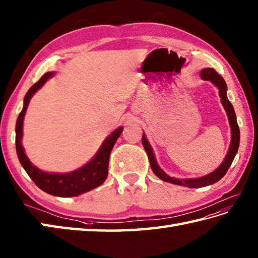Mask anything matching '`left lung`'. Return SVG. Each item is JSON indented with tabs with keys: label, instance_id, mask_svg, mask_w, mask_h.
<instances>
[{
	"label": "left lung",
	"instance_id": "1",
	"mask_svg": "<svg viewBox=\"0 0 258 258\" xmlns=\"http://www.w3.org/2000/svg\"><path fill=\"white\" fill-rule=\"evenodd\" d=\"M201 77L203 80L212 81L214 85L219 89V97H220V100H222L223 107L225 108L226 112H227L230 128H232V143H230L229 150L227 152V156H226L225 160L223 161V164L220 165L216 170L213 171L212 173H209V175H206L201 178H196V179H175V178H171L168 175H166V173L160 169V167L157 165L151 147L148 144V141H147L145 135H143V146L147 152V156H148L151 170L154 171L155 175L164 181L175 183V185L189 187V188H201L208 185H213V183L222 179V178L226 175V172H227L230 165H232L236 154H237V150L239 147V139H240L239 127H238L237 120H236L235 110L233 108V104L230 103V101L227 99V96H226L227 86H226V82L223 79V77L219 76L216 71L212 69V68L204 69L201 72Z\"/></svg>",
	"mask_w": 258,
	"mask_h": 258
}]
</instances>
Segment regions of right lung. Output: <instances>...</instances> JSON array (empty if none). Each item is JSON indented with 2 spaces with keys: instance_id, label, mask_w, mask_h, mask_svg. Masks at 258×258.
<instances>
[{
  "instance_id": "add662e5",
  "label": "right lung",
  "mask_w": 258,
  "mask_h": 258,
  "mask_svg": "<svg viewBox=\"0 0 258 258\" xmlns=\"http://www.w3.org/2000/svg\"><path fill=\"white\" fill-rule=\"evenodd\" d=\"M53 76L52 72L45 73L42 76L40 80L29 89L24 97V104L22 111L20 112L17 127H15V144H17V152L21 165L23 166L24 170L30 176L31 179L42 190L50 194V195L57 197H72L78 196L80 194L87 192L91 189L101 185L106 180L108 176L109 157L115 141L122 133V127L114 130L110 135L106 141L102 144L101 148L99 149L98 154L93 157L91 161H89L86 166L80 169L69 173H49L38 169L35 166L31 164L28 157L24 154L22 147V136H23V119L25 115L26 108L35 91L44 85L49 78Z\"/></svg>"
}]
</instances>
